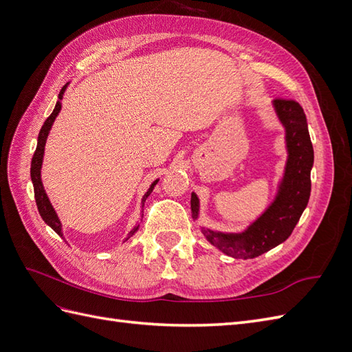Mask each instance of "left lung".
Wrapping results in <instances>:
<instances>
[{
    "label": "left lung",
    "mask_w": 352,
    "mask_h": 352,
    "mask_svg": "<svg viewBox=\"0 0 352 352\" xmlns=\"http://www.w3.org/2000/svg\"><path fill=\"white\" fill-rule=\"evenodd\" d=\"M273 104L286 129V146L289 153L278 197L264 214L242 233H221L201 228L202 235L210 243L233 258L258 257L286 241L310 198L314 151L305 113L295 100L276 98ZM198 198L192 194L190 210L194 219L198 217Z\"/></svg>",
    "instance_id": "obj_1"
}]
</instances>
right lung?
Instances as JSON below:
<instances>
[{"label":"right lung","mask_w":352,"mask_h":352,"mask_svg":"<svg viewBox=\"0 0 352 352\" xmlns=\"http://www.w3.org/2000/svg\"><path fill=\"white\" fill-rule=\"evenodd\" d=\"M66 88H67V83L65 85V87L61 88V91H60V94H58V101H57V104H56V109L52 110V113L50 114L48 119L44 122V124H42V127H41L39 136H38L36 150H35L34 157H32V163H30V177H32V184H34L35 201H36L39 214H41L42 220H44V221L47 223V225H48L52 230H54V232L57 233V235H60L61 238H63L61 223H60V220H58V217H57V214H56L54 208H52L51 202H50V199H48V197H47V194H45V190H44V186H42V182H41V166H42V157H44V148H45V142H47V136H48V132H50V129H51L52 123H54V120H56L57 114H58L60 110H61V102H60V100L63 98V94H65ZM157 182H158V180H155V182L151 185V188L148 189V192H146V194L144 195V198H142V202H145V199L148 198V195H150V194L153 192V189H154V186L157 185ZM136 230H138V226H136L133 230H131L129 236H127L124 241L129 239Z\"/></svg>","instance_id":"right-lung-1"}]
</instances>
